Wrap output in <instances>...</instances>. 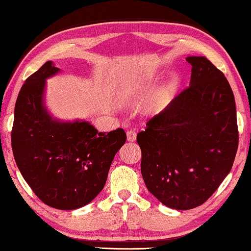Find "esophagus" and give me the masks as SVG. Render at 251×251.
<instances>
[{
	"label": "esophagus",
	"mask_w": 251,
	"mask_h": 251,
	"mask_svg": "<svg viewBox=\"0 0 251 251\" xmlns=\"http://www.w3.org/2000/svg\"><path fill=\"white\" fill-rule=\"evenodd\" d=\"M126 135H127V141H128V142H135L136 141V131L127 130Z\"/></svg>",
	"instance_id": "1"
}]
</instances>
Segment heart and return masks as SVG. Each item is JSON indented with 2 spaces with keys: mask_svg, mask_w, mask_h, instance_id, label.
<instances>
[{
  "mask_svg": "<svg viewBox=\"0 0 251 251\" xmlns=\"http://www.w3.org/2000/svg\"><path fill=\"white\" fill-rule=\"evenodd\" d=\"M136 91H137V85L134 84V83L130 84V85H128V86H127V87L125 88V95L128 96V95L134 94V93H135ZM147 112L150 113V114H155V113H157V112H158V105H157L156 103H151V104L147 107Z\"/></svg>",
  "mask_w": 251,
  "mask_h": 251,
  "instance_id": "obj_1",
  "label": "heart"
}]
</instances>
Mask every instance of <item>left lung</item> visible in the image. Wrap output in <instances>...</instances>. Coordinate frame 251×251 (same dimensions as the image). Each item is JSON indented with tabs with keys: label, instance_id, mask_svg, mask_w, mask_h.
<instances>
[{
	"label": "left lung",
	"instance_id": "obj_1",
	"mask_svg": "<svg viewBox=\"0 0 251 251\" xmlns=\"http://www.w3.org/2000/svg\"><path fill=\"white\" fill-rule=\"evenodd\" d=\"M189 86L137 134L147 189L173 209L202 205L230 172L238 126L227 78L205 56H188Z\"/></svg>",
	"mask_w": 251,
	"mask_h": 251
}]
</instances>
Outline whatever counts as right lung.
<instances>
[{"label":"right lung","mask_w":251,"mask_h":251,"mask_svg":"<svg viewBox=\"0 0 251 251\" xmlns=\"http://www.w3.org/2000/svg\"><path fill=\"white\" fill-rule=\"evenodd\" d=\"M58 72L49 61L25 80L11 142L15 163L34 194L50 207L72 210L87 205L104 188L126 133L122 128L99 133L88 122L52 118L43 96L46 78Z\"/></svg>","instance_id":"obj_1"}]
</instances>
